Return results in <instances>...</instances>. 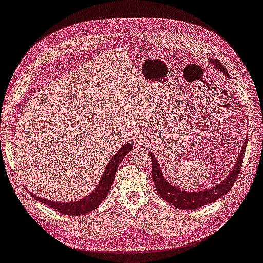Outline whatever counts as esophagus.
<instances>
[{"mask_svg": "<svg viewBox=\"0 0 263 263\" xmlns=\"http://www.w3.org/2000/svg\"><path fill=\"white\" fill-rule=\"evenodd\" d=\"M142 139H143V138H140L139 136H134V142H135L137 145L142 144Z\"/></svg>", "mask_w": 263, "mask_h": 263, "instance_id": "obj_1", "label": "esophagus"}]
</instances>
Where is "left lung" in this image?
Masks as SVG:
<instances>
[{
    "instance_id": "1",
    "label": "left lung",
    "mask_w": 263,
    "mask_h": 263,
    "mask_svg": "<svg viewBox=\"0 0 263 263\" xmlns=\"http://www.w3.org/2000/svg\"><path fill=\"white\" fill-rule=\"evenodd\" d=\"M209 61L210 63H212L217 70H220L221 72H223L224 74L229 77L227 69L224 68V66L219 60L210 59ZM246 147H247V140L242 147L241 153L238 157V161H236V163L234 164V167L232 168L231 173H230L226 180H224L222 183L215 185L213 187L203 190L200 192L184 191L171 185L163 176L162 170L159 167L156 157L153 155V153H149L151 158H152V177H153V182H154V185H155L157 193L161 195L166 202H168L170 204H172V205H174L175 208L181 209V210H195L197 208L208 205V204L219 200L221 196L226 195L228 192L233 187L234 183L236 182V178L239 176V173L242 166L243 158H245Z\"/></svg>"
}]
</instances>
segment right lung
Returning <instances> with one entry per match:
<instances>
[{"mask_svg":"<svg viewBox=\"0 0 263 263\" xmlns=\"http://www.w3.org/2000/svg\"><path fill=\"white\" fill-rule=\"evenodd\" d=\"M133 149V145L132 144H125L115 154V155L110 158L109 163L106 166L104 174L101 176V180L99 184L97 185V187L93 190L92 193L89 194L88 196L81 198L79 201H74V202H53L51 200H47V198H42L40 196H36L33 193H31L30 191L27 190L30 195L34 198V200L39 201L43 204H46L47 206L53 209L58 212H60L62 214H67V215H85L89 212H91L96 208L99 206L102 203V201L105 200L106 196L109 193V191L111 189V185L115 180V174H116V171L118 168V166L120 165L121 161L125 158L128 153Z\"/></svg>","mask_w":263,"mask_h":263,"instance_id":"1","label":"right lung"}]
</instances>
